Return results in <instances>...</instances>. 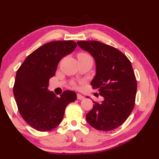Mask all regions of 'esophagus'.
<instances>
[{
	"label": "esophagus",
	"instance_id": "esophagus-1",
	"mask_svg": "<svg viewBox=\"0 0 159 159\" xmlns=\"http://www.w3.org/2000/svg\"><path fill=\"white\" fill-rule=\"evenodd\" d=\"M77 97L78 100H83L84 98V97L83 96V95H82L81 94H77Z\"/></svg>",
	"mask_w": 159,
	"mask_h": 159
}]
</instances>
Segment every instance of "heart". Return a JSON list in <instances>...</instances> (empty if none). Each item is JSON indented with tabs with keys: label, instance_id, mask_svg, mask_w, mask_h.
Wrapping results in <instances>:
<instances>
[{
	"label": "heart",
	"instance_id": "heart-1",
	"mask_svg": "<svg viewBox=\"0 0 159 159\" xmlns=\"http://www.w3.org/2000/svg\"><path fill=\"white\" fill-rule=\"evenodd\" d=\"M78 57H82V58H91V57L88 54L86 53H80L79 55H78ZM92 59V58H91Z\"/></svg>",
	"mask_w": 159,
	"mask_h": 159
}]
</instances>
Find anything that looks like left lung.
Returning <instances> with one entry per match:
<instances>
[{"label": "left lung", "mask_w": 159, "mask_h": 159, "mask_svg": "<svg viewBox=\"0 0 159 159\" xmlns=\"http://www.w3.org/2000/svg\"><path fill=\"white\" fill-rule=\"evenodd\" d=\"M77 44L94 58L95 75L91 85L103 98L101 103L93 101L86 120L101 131L116 129L125 122L134 106L137 81L131 62L119 50L98 41H78Z\"/></svg>", "instance_id": "obj_1"}]
</instances>
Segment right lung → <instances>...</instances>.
Returning <instances> with one entry per match:
<instances>
[{
  "instance_id": "add662e5",
  "label": "right lung",
  "mask_w": 159,
  "mask_h": 159,
  "mask_svg": "<svg viewBox=\"0 0 159 159\" xmlns=\"http://www.w3.org/2000/svg\"><path fill=\"white\" fill-rule=\"evenodd\" d=\"M76 47L72 40L45 43L30 54L16 71L14 95L19 111L38 131L47 132L57 127L67 105L77 100L74 91H64L58 98L48 89L60 60Z\"/></svg>"
}]
</instances>
